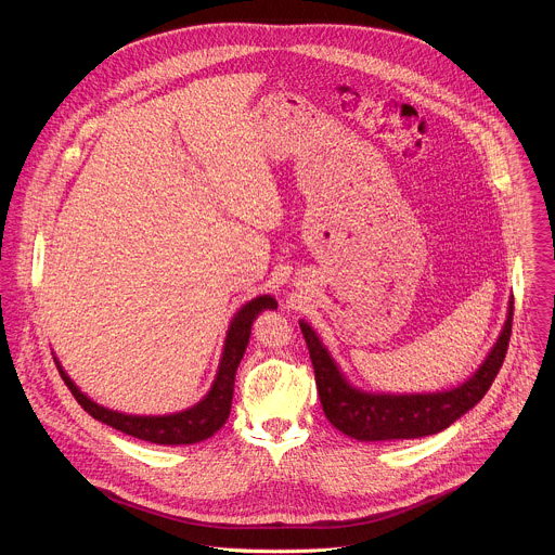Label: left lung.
Returning <instances> with one entry per match:
<instances>
[{
  "mask_svg": "<svg viewBox=\"0 0 555 555\" xmlns=\"http://www.w3.org/2000/svg\"><path fill=\"white\" fill-rule=\"evenodd\" d=\"M514 300H509L503 330L481 362L465 382L433 392H375L356 386L338 366L321 336L298 321L315 373L321 404L340 433L358 441H395L437 435L477 406L503 366L512 334Z\"/></svg>",
  "mask_w": 555,
  "mask_h": 555,
  "instance_id": "1",
  "label": "left lung"
}]
</instances>
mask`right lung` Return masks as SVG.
Wrapping results in <instances>:
<instances>
[{
  "mask_svg": "<svg viewBox=\"0 0 555 555\" xmlns=\"http://www.w3.org/2000/svg\"><path fill=\"white\" fill-rule=\"evenodd\" d=\"M276 307H279L276 298L270 294H263V296L248 300L240 311L232 315V321L225 332L217 375H215L208 392L197 404H193L184 411H178V413H169V415H131V413L105 409V406L96 404L92 398H88V395L78 388L74 384V379L65 373L61 362L56 358L54 360H56L61 377L65 379L76 402L81 404L94 420H99L125 435H131L135 439L151 441L157 446H193V443H199V441L212 437L225 424V420L230 415V406H232L234 373L246 353V347H248V340L253 334V323L257 321V315L263 309H276Z\"/></svg>",
  "mask_w": 555,
  "mask_h": 555,
  "instance_id": "right-lung-1",
  "label": "right lung"
}]
</instances>
